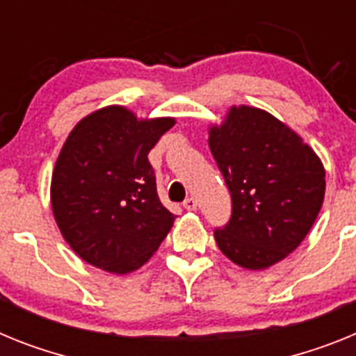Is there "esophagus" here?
<instances>
[{"label": "esophagus", "instance_id": "esophagus-1", "mask_svg": "<svg viewBox=\"0 0 356 356\" xmlns=\"http://www.w3.org/2000/svg\"><path fill=\"white\" fill-rule=\"evenodd\" d=\"M197 206H199V204H197V200L193 199V197H188V199L184 200V208H186L188 211H195Z\"/></svg>", "mask_w": 356, "mask_h": 356}]
</instances>
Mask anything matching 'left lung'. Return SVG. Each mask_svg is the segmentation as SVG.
Instances as JSON below:
<instances>
[{"label":"left lung","instance_id":"8db88e82","mask_svg":"<svg viewBox=\"0 0 356 356\" xmlns=\"http://www.w3.org/2000/svg\"><path fill=\"white\" fill-rule=\"evenodd\" d=\"M209 148L233 199L222 254L247 270L280 264L310 233L323 208L326 170L314 148L270 113L233 105L209 125Z\"/></svg>","mask_w":356,"mask_h":356}]
</instances>
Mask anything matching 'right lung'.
<instances>
[{"label": "right lung", "mask_w": 356, "mask_h": 356, "mask_svg": "<svg viewBox=\"0 0 356 356\" xmlns=\"http://www.w3.org/2000/svg\"><path fill=\"white\" fill-rule=\"evenodd\" d=\"M175 118H138L107 105L80 120L64 141L49 186L51 211L67 245L111 274L143 267L175 216L161 204L148 152Z\"/></svg>", "instance_id": "obj_1"}]
</instances>
